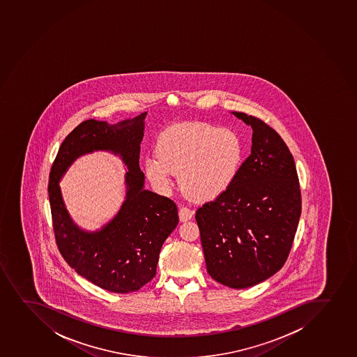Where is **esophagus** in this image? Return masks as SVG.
Segmentation results:
<instances>
[{
  "label": "esophagus",
  "mask_w": 357,
  "mask_h": 357,
  "mask_svg": "<svg viewBox=\"0 0 357 357\" xmlns=\"http://www.w3.org/2000/svg\"><path fill=\"white\" fill-rule=\"evenodd\" d=\"M195 212L192 211L191 208H188V206H181L179 208V219L181 222H188L190 219L193 217Z\"/></svg>",
  "instance_id": "obj_1"
}]
</instances>
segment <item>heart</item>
I'll return each mask as SVG.
<instances>
[{"label": "heart", "mask_w": 357, "mask_h": 357, "mask_svg": "<svg viewBox=\"0 0 357 357\" xmlns=\"http://www.w3.org/2000/svg\"><path fill=\"white\" fill-rule=\"evenodd\" d=\"M244 157L242 140L229 128L206 123H176L157 140V153L144 162L154 188L169 191L173 176L186 196L208 202L222 196L237 179Z\"/></svg>", "instance_id": "1"}]
</instances>
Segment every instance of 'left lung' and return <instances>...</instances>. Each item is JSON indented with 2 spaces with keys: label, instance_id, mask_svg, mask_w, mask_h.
I'll list each match as a JSON object with an SVG mask.
<instances>
[{
  "label": "left lung",
  "instance_id": "left-lung-1",
  "mask_svg": "<svg viewBox=\"0 0 357 357\" xmlns=\"http://www.w3.org/2000/svg\"><path fill=\"white\" fill-rule=\"evenodd\" d=\"M252 128L251 154L230 190L197 210L207 273L245 289L282 268L298 227L302 199L294 157L276 130L242 112Z\"/></svg>",
  "mask_w": 357,
  "mask_h": 357
}]
</instances>
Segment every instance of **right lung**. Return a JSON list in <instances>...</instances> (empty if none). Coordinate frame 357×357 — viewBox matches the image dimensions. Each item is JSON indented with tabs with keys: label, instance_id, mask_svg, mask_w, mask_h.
<instances>
[{
	"label": "right lung",
	"instance_id": "right-lung-1",
	"mask_svg": "<svg viewBox=\"0 0 357 357\" xmlns=\"http://www.w3.org/2000/svg\"><path fill=\"white\" fill-rule=\"evenodd\" d=\"M146 115L115 125L86 120L66 137L50 169L48 193L59 251L80 276L116 294L138 291L155 276L161 246L179 222L172 200L144 188L139 153ZM94 150L122 158L128 167L127 198L111 222L89 233L73 222L58 181L77 157Z\"/></svg>",
	"mask_w": 357,
	"mask_h": 357
}]
</instances>
